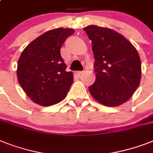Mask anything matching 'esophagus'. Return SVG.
I'll use <instances>...</instances> for the list:
<instances>
[{
  "label": "esophagus",
  "mask_w": 153,
  "mask_h": 153,
  "mask_svg": "<svg viewBox=\"0 0 153 153\" xmlns=\"http://www.w3.org/2000/svg\"><path fill=\"white\" fill-rule=\"evenodd\" d=\"M82 74H83V71H76V72H75V74L78 75V76H80Z\"/></svg>",
  "instance_id": "1"
}]
</instances>
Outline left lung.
Segmentation results:
<instances>
[{
    "label": "left lung",
    "instance_id": "left-lung-1",
    "mask_svg": "<svg viewBox=\"0 0 153 153\" xmlns=\"http://www.w3.org/2000/svg\"><path fill=\"white\" fill-rule=\"evenodd\" d=\"M92 41L96 80L89 86L98 102L116 107L131 97L141 81V64L137 49L123 36L106 27L84 28Z\"/></svg>",
    "mask_w": 153,
    "mask_h": 153
}]
</instances>
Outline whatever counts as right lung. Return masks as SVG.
Segmentation results:
<instances>
[{
    "label": "right lung",
    "instance_id": "1",
    "mask_svg": "<svg viewBox=\"0 0 153 153\" xmlns=\"http://www.w3.org/2000/svg\"><path fill=\"white\" fill-rule=\"evenodd\" d=\"M73 29L56 28L45 32L30 43L17 66L18 82L27 96L42 106L64 100L73 83V73L66 71L60 48Z\"/></svg>",
    "mask_w": 153,
    "mask_h": 153
}]
</instances>
